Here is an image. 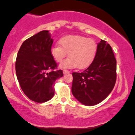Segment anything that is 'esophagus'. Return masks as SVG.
<instances>
[{"label": "esophagus", "mask_w": 135, "mask_h": 135, "mask_svg": "<svg viewBox=\"0 0 135 135\" xmlns=\"http://www.w3.org/2000/svg\"><path fill=\"white\" fill-rule=\"evenodd\" d=\"M70 73V71H69V70H63V74H68V73Z\"/></svg>", "instance_id": "esophagus-1"}]
</instances>
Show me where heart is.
Masks as SVG:
<instances>
[{
	"label": "heart",
	"mask_w": 135,
	"mask_h": 135,
	"mask_svg": "<svg viewBox=\"0 0 135 135\" xmlns=\"http://www.w3.org/2000/svg\"><path fill=\"white\" fill-rule=\"evenodd\" d=\"M59 45L50 50L51 56L57 62H61L68 53L69 57L59 65L61 69L86 68L93 62L97 51V45L93 40L82 36L68 35L59 40Z\"/></svg>",
	"instance_id": "obj_1"
}]
</instances>
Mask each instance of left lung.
<instances>
[{
	"label": "left lung",
	"mask_w": 135,
	"mask_h": 135,
	"mask_svg": "<svg viewBox=\"0 0 135 135\" xmlns=\"http://www.w3.org/2000/svg\"><path fill=\"white\" fill-rule=\"evenodd\" d=\"M72 93L81 104L93 106L105 99L116 81V59L111 46L101 40L94 60L81 73H73Z\"/></svg>",
	"instance_id": "left-lung-1"
}]
</instances>
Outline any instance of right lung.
Returning a JSON list of instances; mask_svg holds the SVG:
<instances>
[{
	"label": "right lung",
	"instance_id": "add662e5",
	"mask_svg": "<svg viewBox=\"0 0 135 135\" xmlns=\"http://www.w3.org/2000/svg\"><path fill=\"white\" fill-rule=\"evenodd\" d=\"M54 42L48 31H42L25 40L19 50L16 72L21 89L29 99L45 103L54 97L55 81L62 77L50 50Z\"/></svg>",
	"mask_w": 135,
	"mask_h": 135
}]
</instances>
